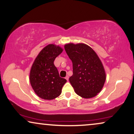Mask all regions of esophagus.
I'll use <instances>...</instances> for the list:
<instances>
[{
	"label": "esophagus",
	"instance_id": "obj_1",
	"mask_svg": "<svg viewBox=\"0 0 134 134\" xmlns=\"http://www.w3.org/2000/svg\"><path fill=\"white\" fill-rule=\"evenodd\" d=\"M65 79L67 81L68 80H69V76H68V75H66V77H65Z\"/></svg>",
	"mask_w": 134,
	"mask_h": 134
}]
</instances>
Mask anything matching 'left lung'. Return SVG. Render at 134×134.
<instances>
[{"label":"left lung","mask_w":134,"mask_h":134,"mask_svg":"<svg viewBox=\"0 0 134 134\" xmlns=\"http://www.w3.org/2000/svg\"><path fill=\"white\" fill-rule=\"evenodd\" d=\"M65 49L72 62L73 74L69 80L75 92L85 98L97 96L106 80L104 68L98 55L83 43L66 44Z\"/></svg>","instance_id":"obj_1"}]
</instances>
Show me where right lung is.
I'll use <instances>...</instances> for the list:
<instances>
[{
    "mask_svg": "<svg viewBox=\"0 0 134 134\" xmlns=\"http://www.w3.org/2000/svg\"><path fill=\"white\" fill-rule=\"evenodd\" d=\"M63 49L53 44L44 47L36 57L30 71V80L34 92L42 99L53 100L59 97L66 82L60 77L54 62Z\"/></svg>",
    "mask_w": 134,
    "mask_h": 134,
    "instance_id": "add662e5",
    "label": "right lung"
}]
</instances>
